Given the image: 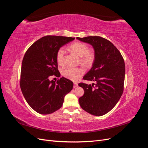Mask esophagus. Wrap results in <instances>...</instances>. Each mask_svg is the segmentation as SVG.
Masks as SVG:
<instances>
[{"mask_svg": "<svg viewBox=\"0 0 148 148\" xmlns=\"http://www.w3.org/2000/svg\"><path fill=\"white\" fill-rule=\"evenodd\" d=\"M78 86V83H74V84H73V87L74 88H76Z\"/></svg>", "mask_w": 148, "mask_h": 148, "instance_id": "obj_1", "label": "esophagus"}]
</instances>
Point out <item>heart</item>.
<instances>
[{
    "mask_svg": "<svg viewBox=\"0 0 148 148\" xmlns=\"http://www.w3.org/2000/svg\"><path fill=\"white\" fill-rule=\"evenodd\" d=\"M70 50L79 56V62L85 66L91 65L95 60V53L92 50H89L86 44L82 42H75L70 44ZM56 60L60 65L65 64V52L64 48L60 47L56 52ZM84 73V70L81 66L65 67L62 71V73L66 78L73 81H77Z\"/></svg>",
    "mask_w": 148,
    "mask_h": 148,
    "instance_id": "heart-1",
    "label": "heart"
}]
</instances>
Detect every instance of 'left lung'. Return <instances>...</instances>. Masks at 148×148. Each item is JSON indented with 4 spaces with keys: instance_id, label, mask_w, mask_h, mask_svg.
Listing matches in <instances>:
<instances>
[{
    "instance_id": "1",
    "label": "left lung",
    "mask_w": 148,
    "mask_h": 148,
    "mask_svg": "<svg viewBox=\"0 0 148 148\" xmlns=\"http://www.w3.org/2000/svg\"><path fill=\"white\" fill-rule=\"evenodd\" d=\"M90 44L95 52L91 69L84 76V80L96 82L88 84L79 83L84 95L79 98L82 108L96 116H101L112 109L124 89L125 65L123 58L114 44L100 36L77 38Z\"/></svg>"
}]
</instances>
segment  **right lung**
<instances>
[{
	"mask_svg": "<svg viewBox=\"0 0 148 148\" xmlns=\"http://www.w3.org/2000/svg\"><path fill=\"white\" fill-rule=\"evenodd\" d=\"M75 38L47 35L34 42L26 51L22 61L20 86L25 99L38 113L49 114L59 109L73 83L62 77L57 82L52 76L60 77L56 52Z\"/></svg>",
	"mask_w": 148,
	"mask_h": 148,
	"instance_id": "1",
	"label": "right lung"
}]
</instances>
